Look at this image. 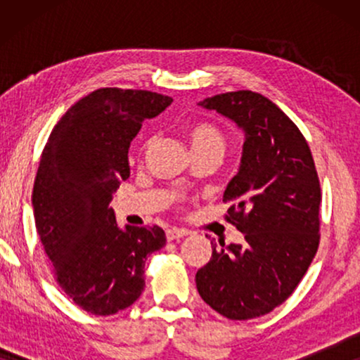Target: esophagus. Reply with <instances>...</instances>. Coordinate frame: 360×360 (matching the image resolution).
Masks as SVG:
<instances>
[{"instance_id":"34e87169","label":"esophagus","mask_w":360,"mask_h":360,"mask_svg":"<svg viewBox=\"0 0 360 360\" xmlns=\"http://www.w3.org/2000/svg\"><path fill=\"white\" fill-rule=\"evenodd\" d=\"M186 234H188V231H186V229H180V228L167 229V239H169V240L180 239V238H184V236H186Z\"/></svg>"}]
</instances>
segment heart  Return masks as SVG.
<instances>
[{"label": "heart", "instance_id": "b5f03b06", "mask_svg": "<svg viewBox=\"0 0 360 360\" xmlns=\"http://www.w3.org/2000/svg\"><path fill=\"white\" fill-rule=\"evenodd\" d=\"M185 136L193 152L200 150H224L226 141L223 132L210 122H191L185 127Z\"/></svg>", "mask_w": 360, "mask_h": 360}]
</instances>
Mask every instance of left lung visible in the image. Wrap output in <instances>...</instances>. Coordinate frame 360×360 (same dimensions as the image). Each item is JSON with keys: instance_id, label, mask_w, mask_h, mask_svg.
Masks as SVG:
<instances>
[{"instance_id": "left-lung-1", "label": "left lung", "mask_w": 360, "mask_h": 360, "mask_svg": "<svg viewBox=\"0 0 360 360\" xmlns=\"http://www.w3.org/2000/svg\"><path fill=\"white\" fill-rule=\"evenodd\" d=\"M198 105L244 132L239 172L223 201L233 203L226 219L245 243L211 240L196 288L226 318L264 316L293 293L318 250L321 188L311 150L297 124L260 93H221Z\"/></svg>"}]
</instances>
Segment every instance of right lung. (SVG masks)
<instances>
[{"instance_id":"right-lung-1","label":"right lung","mask_w":360,"mask_h":360,"mask_svg":"<svg viewBox=\"0 0 360 360\" xmlns=\"http://www.w3.org/2000/svg\"><path fill=\"white\" fill-rule=\"evenodd\" d=\"M172 101L154 91L100 88L60 117L42 150L32 190L37 234L57 283L91 314L131 307L146 287L147 255L165 245L159 226L121 229L110 203L129 176L131 141Z\"/></svg>"}]
</instances>
